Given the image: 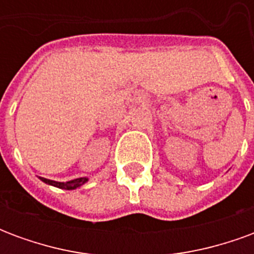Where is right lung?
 I'll list each match as a JSON object with an SVG mask.
<instances>
[{"label":"right lung","instance_id":"right-lung-1","mask_svg":"<svg viewBox=\"0 0 254 254\" xmlns=\"http://www.w3.org/2000/svg\"><path fill=\"white\" fill-rule=\"evenodd\" d=\"M41 181H43L47 185H52V187L60 188V189H65V190H73V189H77L81 185H84L85 182L88 181V177H81V178H76V180H72V181L67 182H57L52 181V180H47V178H43V177H39Z\"/></svg>","mask_w":254,"mask_h":254}]
</instances>
